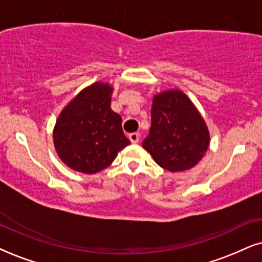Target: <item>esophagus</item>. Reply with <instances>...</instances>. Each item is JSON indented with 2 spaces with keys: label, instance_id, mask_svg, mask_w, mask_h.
<instances>
[{
  "label": "esophagus",
  "instance_id": "1",
  "mask_svg": "<svg viewBox=\"0 0 262 262\" xmlns=\"http://www.w3.org/2000/svg\"><path fill=\"white\" fill-rule=\"evenodd\" d=\"M139 133H130L129 134V140L132 141V144H138L139 142Z\"/></svg>",
  "mask_w": 262,
  "mask_h": 262
}]
</instances>
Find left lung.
Instances as JSON below:
<instances>
[{"mask_svg": "<svg viewBox=\"0 0 262 262\" xmlns=\"http://www.w3.org/2000/svg\"><path fill=\"white\" fill-rule=\"evenodd\" d=\"M209 145L207 124L181 91L155 95L150 133L142 147L156 163L169 171H184L202 160Z\"/></svg>", "mask_w": 262, "mask_h": 262, "instance_id": "8db88e82", "label": "left lung"}]
</instances>
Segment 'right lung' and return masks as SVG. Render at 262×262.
Instances as JSON below:
<instances>
[{"label":"right lung","instance_id":"right-lung-1","mask_svg":"<svg viewBox=\"0 0 262 262\" xmlns=\"http://www.w3.org/2000/svg\"><path fill=\"white\" fill-rule=\"evenodd\" d=\"M114 89L97 83L83 89L61 114L54 127V146L71 169L98 173L110 165L130 144L122 129V118L111 110Z\"/></svg>","mask_w":262,"mask_h":262}]
</instances>
